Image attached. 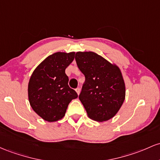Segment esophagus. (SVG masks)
Masks as SVG:
<instances>
[{
	"label": "esophagus",
	"instance_id": "obj_1",
	"mask_svg": "<svg viewBox=\"0 0 160 160\" xmlns=\"http://www.w3.org/2000/svg\"><path fill=\"white\" fill-rule=\"evenodd\" d=\"M75 91H76L77 94H78V95H79V94H80V91H81V89L79 88H77L75 89Z\"/></svg>",
	"mask_w": 160,
	"mask_h": 160
}]
</instances>
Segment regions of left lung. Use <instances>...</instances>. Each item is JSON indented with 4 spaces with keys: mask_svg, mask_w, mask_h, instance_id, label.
Here are the masks:
<instances>
[{
    "mask_svg": "<svg viewBox=\"0 0 160 160\" xmlns=\"http://www.w3.org/2000/svg\"><path fill=\"white\" fill-rule=\"evenodd\" d=\"M75 60L85 76L78 98L88 117L98 122L113 118L125 98V85L119 67L92 51L77 52Z\"/></svg>",
    "mask_w": 160,
    "mask_h": 160,
    "instance_id": "8db88e82",
    "label": "left lung"
}]
</instances>
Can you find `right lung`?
<instances>
[{"instance_id":"right-lung-1","label":"right lung","mask_w":160,"mask_h":160,"mask_svg":"<svg viewBox=\"0 0 160 160\" xmlns=\"http://www.w3.org/2000/svg\"><path fill=\"white\" fill-rule=\"evenodd\" d=\"M75 52H57L44 59L30 77L28 97L32 109L45 121L56 122L64 117L71 100L78 94L68 85L65 73Z\"/></svg>"}]
</instances>
